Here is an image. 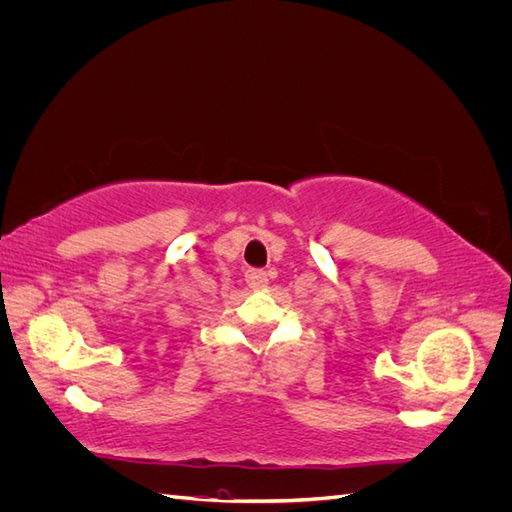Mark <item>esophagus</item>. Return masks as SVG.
<instances>
[{
	"instance_id": "1",
	"label": "esophagus",
	"mask_w": 512,
	"mask_h": 512,
	"mask_svg": "<svg viewBox=\"0 0 512 512\" xmlns=\"http://www.w3.org/2000/svg\"><path fill=\"white\" fill-rule=\"evenodd\" d=\"M245 280H247V284H250V288L260 290V288L267 286L269 277H267V273L262 271V269H250V271L245 273Z\"/></svg>"
}]
</instances>
